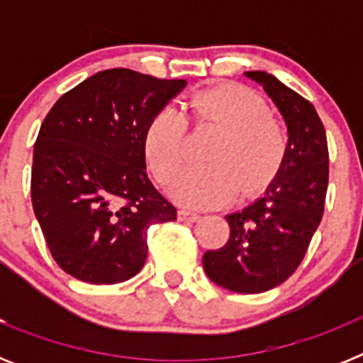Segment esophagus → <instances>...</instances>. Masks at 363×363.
Segmentation results:
<instances>
[{"label": "esophagus", "mask_w": 363, "mask_h": 363, "mask_svg": "<svg viewBox=\"0 0 363 363\" xmlns=\"http://www.w3.org/2000/svg\"><path fill=\"white\" fill-rule=\"evenodd\" d=\"M178 220L179 221H198L200 220V214L192 213V211H187V209H182V211H178Z\"/></svg>", "instance_id": "obj_1"}]
</instances>
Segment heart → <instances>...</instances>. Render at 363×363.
<instances>
[{"label": "heart", "instance_id": "obj_1", "mask_svg": "<svg viewBox=\"0 0 363 363\" xmlns=\"http://www.w3.org/2000/svg\"><path fill=\"white\" fill-rule=\"evenodd\" d=\"M187 118L196 125L220 129L205 160L185 169L171 187L178 203L216 207L236 194L247 198L271 184L289 149L285 125L269 112L267 104L240 85L198 92L185 114L174 107L160 108L145 129L143 152L154 178L167 185L184 165Z\"/></svg>", "mask_w": 363, "mask_h": 363}]
</instances>
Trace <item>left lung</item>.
I'll list each match as a JSON object with an SVG mask.
<instances>
[{
  "instance_id": "8db88e82",
  "label": "left lung",
  "mask_w": 363,
  "mask_h": 363,
  "mask_svg": "<svg viewBox=\"0 0 363 363\" xmlns=\"http://www.w3.org/2000/svg\"><path fill=\"white\" fill-rule=\"evenodd\" d=\"M280 108L289 149L278 178L264 196L240 213L227 214L230 234L218 251L203 255L214 284L256 294L284 284L301 264L325 207L329 150L323 123L313 104L264 70L245 72Z\"/></svg>"
}]
</instances>
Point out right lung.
<instances>
[{
    "label": "right lung",
    "mask_w": 363,
    "mask_h": 363,
    "mask_svg": "<svg viewBox=\"0 0 363 363\" xmlns=\"http://www.w3.org/2000/svg\"><path fill=\"white\" fill-rule=\"evenodd\" d=\"M185 86L130 69L94 74L57 99L34 143L30 196L56 264L86 284H118L147 259V230L176 207L147 176L150 118Z\"/></svg>",
    "instance_id": "right-lung-1"
}]
</instances>
